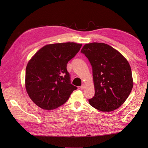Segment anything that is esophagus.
Here are the masks:
<instances>
[{
  "instance_id": "1",
  "label": "esophagus",
  "mask_w": 148,
  "mask_h": 148,
  "mask_svg": "<svg viewBox=\"0 0 148 148\" xmlns=\"http://www.w3.org/2000/svg\"><path fill=\"white\" fill-rule=\"evenodd\" d=\"M85 88V85L84 84H83L81 86H80V89H84Z\"/></svg>"
}]
</instances>
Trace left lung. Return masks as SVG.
Returning <instances> with one entry per match:
<instances>
[{
  "mask_svg": "<svg viewBox=\"0 0 148 148\" xmlns=\"http://www.w3.org/2000/svg\"><path fill=\"white\" fill-rule=\"evenodd\" d=\"M81 52L92 66L95 94L89 103L102 112L119 108L133 88L131 67L121 53L108 44H86Z\"/></svg>",
  "mask_w": 148,
  "mask_h": 148,
  "instance_id": "obj_1",
  "label": "left lung"
}]
</instances>
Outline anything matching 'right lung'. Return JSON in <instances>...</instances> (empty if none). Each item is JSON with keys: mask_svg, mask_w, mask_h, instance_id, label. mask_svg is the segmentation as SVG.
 <instances>
[{"mask_svg": "<svg viewBox=\"0 0 148 148\" xmlns=\"http://www.w3.org/2000/svg\"><path fill=\"white\" fill-rule=\"evenodd\" d=\"M82 46L75 42L49 44L39 49L29 61L25 86L35 104L46 110L56 109L65 104L77 89L71 84L66 65Z\"/></svg>", "mask_w": 148, "mask_h": 148, "instance_id": "1", "label": "right lung"}]
</instances>
